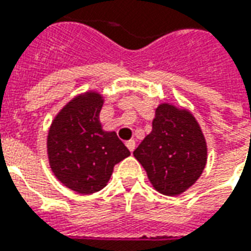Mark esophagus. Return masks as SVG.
I'll return each mask as SVG.
<instances>
[{"instance_id":"esophagus-1","label":"esophagus","mask_w":251,"mask_h":251,"mask_svg":"<svg viewBox=\"0 0 251 251\" xmlns=\"http://www.w3.org/2000/svg\"><path fill=\"white\" fill-rule=\"evenodd\" d=\"M126 147H127V149H129L130 152H133V151L136 149V141H134V140H129V141H126Z\"/></svg>"}]
</instances>
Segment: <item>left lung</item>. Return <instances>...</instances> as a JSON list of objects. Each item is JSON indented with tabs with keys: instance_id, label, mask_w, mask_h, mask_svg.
Masks as SVG:
<instances>
[{
	"instance_id": "left-lung-1",
	"label": "left lung",
	"mask_w": 251,
	"mask_h": 251,
	"mask_svg": "<svg viewBox=\"0 0 251 251\" xmlns=\"http://www.w3.org/2000/svg\"><path fill=\"white\" fill-rule=\"evenodd\" d=\"M157 192L177 196L198 181L207 164V142L199 122L184 107L160 103L152 131L133 152Z\"/></svg>"
}]
</instances>
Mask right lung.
Segmentation results:
<instances>
[{
  "instance_id": "obj_1",
  "label": "right lung",
  "mask_w": 251,
  "mask_h": 251,
  "mask_svg": "<svg viewBox=\"0 0 251 251\" xmlns=\"http://www.w3.org/2000/svg\"><path fill=\"white\" fill-rule=\"evenodd\" d=\"M103 95L88 90L74 97L55 115L47 136L52 172L67 188L90 195L104 188L115 164L130 156L115 131L99 121Z\"/></svg>"
}]
</instances>
